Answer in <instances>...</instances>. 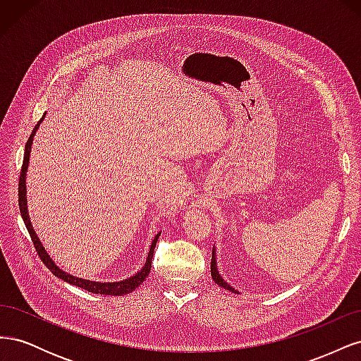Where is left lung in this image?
<instances>
[{
  "instance_id": "8db88e82",
  "label": "left lung",
  "mask_w": 361,
  "mask_h": 361,
  "mask_svg": "<svg viewBox=\"0 0 361 361\" xmlns=\"http://www.w3.org/2000/svg\"><path fill=\"white\" fill-rule=\"evenodd\" d=\"M215 247L212 248V260H211V276H212V279L215 280V283L216 285H220L221 288H224V289H227V290H231V292H235V293H238V290H235V288H232L231 285H228L227 281H224V279L220 276V272H218V268H216V260H215Z\"/></svg>"
}]
</instances>
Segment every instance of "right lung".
I'll return each instance as SVG.
<instances>
[{
	"label": "right lung",
	"instance_id": "right-lung-1",
	"mask_svg": "<svg viewBox=\"0 0 361 361\" xmlns=\"http://www.w3.org/2000/svg\"><path fill=\"white\" fill-rule=\"evenodd\" d=\"M45 118V114L42 116V118L39 120V123L35 126V129H32V133L27 141L25 145V154H24V162H23V169H20V176H19V191H18V195H19V211H20V215H23V220L27 226V231L31 236V241L32 244H35V248L37 251L39 257L42 259L43 264H45L51 271L54 276H57L59 279L64 280L71 283V285H75L78 286L81 289H85L89 290L92 293H99V295H126L129 292L135 290V288H138L141 283H143L146 280V277L149 276L150 272V268H152V257H154V251H155V245H157V241L161 233H158L154 241H152V245H150V250H149V255H147V259H146V264L145 267L141 268V271H138L135 276L129 277L126 280H122V281H113V283H99V281H90V280H84V279H78L75 277L72 274H68V272H64L63 269H60L56 264H54V260L49 257V255L45 251V248H43V245L40 244L39 238L36 235V232L32 231V226L30 223V216H28V211H27V185H25V178H27V169H28V162H30V154H31V145H32V137H35L36 130L39 128V125L42 123V120Z\"/></svg>",
	"mask_w": 361,
	"mask_h": 361
}]
</instances>
